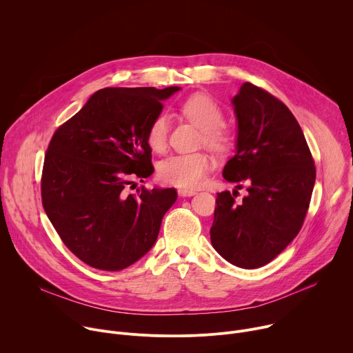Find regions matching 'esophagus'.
Returning <instances> with one entry per match:
<instances>
[{"instance_id":"1","label":"esophagus","mask_w":353,"mask_h":353,"mask_svg":"<svg viewBox=\"0 0 353 353\" xmlns=\"http://www.w3.org/2000/svg\"><path fill=\"white\" fill-rule=\"evenodd\" d=\"M195 194V190L192 188H179V195L181 196H191Z\"/></svg>"}]
</instances>
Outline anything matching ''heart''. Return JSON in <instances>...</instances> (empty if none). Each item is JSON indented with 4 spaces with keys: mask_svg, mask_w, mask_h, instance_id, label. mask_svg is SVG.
Here are the masks:
<instances>
[{
    "mask_svg": "<svg viewBox=\"0 0 353 353\" xmlns=\"http://www.w3.org/2000/svg\"><path fill=\"white\" fill-rule=\"evenodd\" d=\"M183 114L203 131L204 143L223 152L232 142L230 134L222 127L223 112L215 100L207 94H192L181 105ZM169 116L158 114L146 130V143L154 152H163L168 146ZM212 169V159L205 152L174 154L159 163V177L172 185L192 188L199 185Z\"/></svg>",
    "mask_w": 353,
    "mask_h": 353,
    "instance_id": "1",
    "label": "heart"
}]
</instances>
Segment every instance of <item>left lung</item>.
<instances>
[{"label":"left lung","instance_id":"obj_1","mask_svg":"<svg viewBox=\"0 0 353 353\" xmlns=\"http://www.w3.org/2000/svg\"><path fill=\"white\" fill-rule=\"evenodd\" d=\"M236 155L223 168L232 183H247L241 203L218 192L211 243L230 264L260 268L297 236L309 210L316 168L292 112L267 90L245 82L232 99ZM240 188V185H236Z\"/></svg>","mask_w":353,"mask_h":353}]
</instances>
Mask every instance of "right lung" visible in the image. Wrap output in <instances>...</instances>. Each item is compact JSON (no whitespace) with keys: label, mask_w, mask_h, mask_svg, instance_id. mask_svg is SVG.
<instances>
[{"label":"right lung","mask_w":353,"mask_h":353,"mask_svg":"<svg viewBox=\"0 0 353 353\" xmlns=\"http://www.w3.org/2000/svg\"><path fill=\"white\" fill-rule=\"evenodd\" d=\"M179 86L105 88L57 128L44 157L43 208L85 264L120 271L155 244L174 188H138L154 173L146 130Z\"/></svg>","instance_id":"right-lung-1"}]
</instances>
